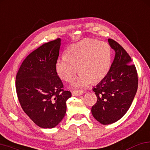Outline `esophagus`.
Here are the masks:
<instances>
[{
    "instance_id": "34e87169",
    "label": "esophagus",
    "mask_w": 150,
    "mask_h": 150,
    "mask_svg": "<svg viewBox=\"0 0 150 150\" xmlns=\"http://www.w3.org/2000/svg\"><path fill=\"white\" fill-rule=\"evenodd\" d=\"M71 94H72L73 96H80V95H82L83 94V91H72L71 92Z\"/></svg>"
}]
</instances>
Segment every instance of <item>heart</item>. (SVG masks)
Returning <instances> with one entry per match:
<instances>
[{
    "label": "heart",
    "mask_w": 150,
    "mask_h": 150,
    "mask_svg": "<svg viewBox=\"0 0 150 150\" xmlns=\"http://www.w3.org/2000/svg\"><path fill=\"white\" fill-rule=\"evenodd\" d=\"M111 64L112 50L109 44L87 38L69 46L65 57L56 60L55 68L58 76L67 83L72 82L79 69L81 74L72 86L79 89L103 80Z\"/></svg>",
    "instance_id": "obj_1"
}]
</instances>
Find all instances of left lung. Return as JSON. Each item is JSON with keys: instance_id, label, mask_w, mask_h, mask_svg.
Wrapping results in <instances>:
<instances>
[{"instance_id": "8db88e82", "label": "left lung", "mask_w": 150, "mask_h": 150, "mask_svg": "<svg viewBox=\"0 0 150 150\" xmlns=\"http://www.w3.org/2000/svg\"><path fill=\"white\" fill-rule=\"evenodd\" d=\"M108 42L115 52L109 73L93 88L97 102L92 108L96 120L103 125L115 122L125 115L131 106L138 89L135 65L123 47L113 39Z\"/></svg>"}]
</instances>
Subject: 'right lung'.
I'll return each instance as SVG.
<instances>
[{
	"instance_id": "1",
	"label": "right lung",
	"mask_w": 150,
	"mask_h": 150,
	"mask_svg": "<svg viewBox=\"0 0 150 150\" xmlns=\"http://www.w3.org/2000/svg\"><path fill=\"white\" fill-rule=\"evenodd\" d=\"M61 38L46 42L25 58L16 77L21 108L42 128H53L66 113V101L71 94L64 89L56 73Z\"/></svg>"
}]
</instances>
